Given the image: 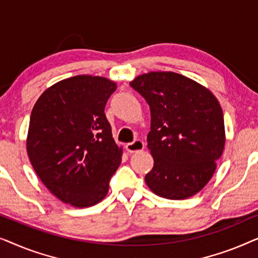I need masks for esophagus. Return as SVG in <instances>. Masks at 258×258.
<instances>
[{
  "label": "esophagus",
  "mask_w": 258,
  "mask_h": 258,
  "mask_svg": "<svg viewBox=\"0 0 258 258\" xmlns=\"http://www.w3.org/2000/svg\"><path fill=\"white\" fill-rule=\"evenodd\" d=\"M125 149L128 153H136V151H141L144 149V143L140 140H135L134 142L126 143L125 144Z\"/></svg>",
  "instance_id": "1"
}]
</instances>
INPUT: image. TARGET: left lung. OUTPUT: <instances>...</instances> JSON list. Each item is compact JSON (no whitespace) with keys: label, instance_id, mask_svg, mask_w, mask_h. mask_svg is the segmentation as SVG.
<instances>
[{"label":"left lung","instance_id":"obj_1","mask_svg":"<svg viewBox=\"0 0 258 258\" xmlns=\"http://www.w3.org/2000/svg\"><path fill=\"white\" fill-rule=\"evenodd\" d=\"M150 107L148 148L154 167L146 183L156 195L184 200L213 177L224 149L223 111L209 90L171 72H151L130 82Z\"/></svg>","mask_w":258,"mask_h":258}]
</instances>
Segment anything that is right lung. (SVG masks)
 <instances>
[{
  "mask_svg": "<svg viewBox=\"0 0 258 258\" xmlns=\"http://www.w3.org/2000/svg\"><path fill=\"white\" fill-rule=\"evenodd\" d=\"M116 83L79 75L41 95L30 116L27 151L49 191L73 207L101 202L121 163L104 108Z\"/></svg>",
  "mask_w": 258,
  "mask_h": 258,
  "instance_id": "add662e5",
  "label": "right lung"
}]
</instances>
